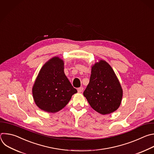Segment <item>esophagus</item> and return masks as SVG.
Returning <instances> with one entry per match:
<instances>
[{"label": "esophagus", "mask_w": 154, "mask_h": 154, "mask_svg": "<svg viewBox=\"0 0 154 154\" xmlns=\"http://www.w3.org/2000/svg\"><path fill=\"white\" fill-rule=\"evenodd\" d=\"M83 89H84V88L82 87H79V88H78V91L79 92V93H81V92H82V90H83Z\"/></svg>", "instance_id": "1"}]
</instances>
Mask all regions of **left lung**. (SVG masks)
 <instances>
[{
    "label": "left lung",
    "instance_id": "8db88e82",
    "mask_svg": "<svg viewBox=\"0 0 154 154\" xmlns=\"http://www.w3.org/2000/svg\"><path fill=\"white\" fill-rule=\"evenodd\" d=\"M90 106L97 112L106 115L119 107L122 89L113 70L103 60L91 66L90 81L83 93Z\"/></svg>",
    "mask_w": 154,
    "mask_h": 154
}]
</instances>
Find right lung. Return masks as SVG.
I'll return each mask as SVG.
<instances>
[{
  "label": "right lung",
  "mask_w": 154,
  "mask_h": 154,
  "mask_svg": "<svg viewBox=\"0 0 154 154\" xmlns=\"http://www.w3.org/2000/svg\"><path fill=\"white\" fill-rule=\"evenodd\" d=\"M63 59L55 56L42 66L32 88L34 101L41 110L55 113L63 109L77 93L66 76Z\"/></svg>",
  "instance_id": "right-lung-1"
}]
</instances>
